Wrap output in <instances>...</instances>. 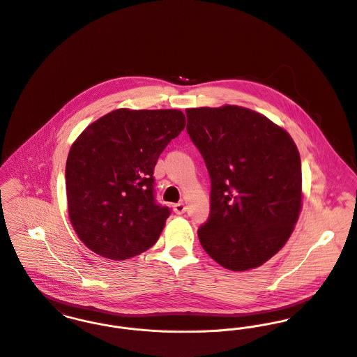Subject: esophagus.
Returning a JSON list of instances; mask_svg holds the SVG:
<instances>
[{
    "label": "esophagus",
    "mask_w": 357,
    "mask_h": 357,
    "mask_svg": "<svg viewBox=\"0 0 357 357\" xmlns=\"http://www.w3.org/2000/svg\"><path fill=\"white\" fill-rule=\"evenodd\" d=\"M174 212H175L176 215H182V213H185V212H186V205H185L183 202L175 204V205H174Z\"/></svg>",
    "instance_id": "34e87169"
}]
</instances>
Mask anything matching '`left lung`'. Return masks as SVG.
Instances as JSON below:
<instances>
[{
	"instance_id": "obj_1",
	"label": "left lung",
	"mask_w": 357,
	"mask_h": 357,
	"mask_svg": "<svg viewBox=\"0 0 357 357\" xmlns=\"http://www.w3.org/2000/svg\"><path fill=\"white\" fill-rule=\"evenodd\" d=\"M186 115L211 176L201 246L227 270L260 267L284 246L303 208L298 149L283 127L249 108L201 107Z\"/></svg>"
}]
</instances>
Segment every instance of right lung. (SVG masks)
<instances>
[{"label": "right lung", "instance_id": "1", "mask_svg": "<svg viewBox=\"0 0 357 357\" xmlns=\"http://www.w3.org/2000/svg\"><path fill=\"white\" fill-rule=\"evenodd\" d=\"M186 126L178 109H115L90 123L66 165L71 225L80 241L109 260H126L159 239L169 216L153 197L161 152Z\"/></svg>", "mask_w": 357, "mask_h": 357}]
</instances>
